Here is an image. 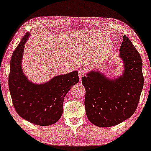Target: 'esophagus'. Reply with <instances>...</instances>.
Returning <instances> with one entry per match:
<instances>
[{"mask_svg":"<svg viewBox=\"0 0 151 151\" xmlns=\"http://www.w3.org/2000/svg\"><path fill=\"white\" fill-rule=\"evenodd\" d=\"M84 76H85V70H83V68H81L78 70V76H79L80 79H81V78H82Z\"/></svg>","mask_w":151,"mask_h":151,"instance_id":"esophagus-1","label":"esophagus"}]
</instances>
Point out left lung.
I'll return each mask as SVG.
<instances>
[{"instance_id":"obj_1","label":"left lung","mask_w":151,"mask_h":151,"mask_svg":"<svg viewBox=\"0 0 151 151\" xmlns=\"http://www.w3.org/2000/svg\"><path fill=\"white\" fill-rule=\"evenodd\" d=\"M119 52L124 70L118 78L93 70L82 78L86 114L98 127L114 126L130 118L139 102L144 85L140 55L125 35Z\"/></svg>"}]
</instances>
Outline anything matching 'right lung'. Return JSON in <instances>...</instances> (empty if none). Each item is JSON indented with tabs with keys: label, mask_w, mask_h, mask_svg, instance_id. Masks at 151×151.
Wrapping results in <instances>:
<instances>
[{
	"label": "right lung",
	"mask_w": 151,
	"mask_h": 151,
	"mask_svg": "<svg viewBox=\"0 0 151 151\" xmlns=\"http://www.w3.org/2000/svg\"><path fill=\"white\" fill-rule=\"evenodd\" d=\"M29 35L26 33L12 55L9 91L14 107L21 118L36 125H52L61 118L65 95L79 81L78 71L55 76L42 84L29 80L23 72L22 59Z\"/></svg>",
	"instance_id": "1"
}]
</instances>
